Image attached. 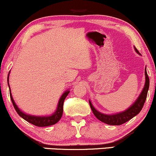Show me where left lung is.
<instances>
[{
  "label": "left lung",
  "instance_id": "obj_1",
  "mask_svg": "<svg viewBox=\"0 0 156 156\" xmlns=\"http://www.w3.org/2000/svg\"><path fill=\"white\" fill-rule=\"evenodd\" d=\"M136 51L139 54V51L136 49ZM144 74H145V84H144V89L142 90L141 94L140 95V97L136 99V102L128 110H126L124 112L115 114V115H105V114L101 113V112L97 111L89 101L90 107H91L94 115L96 116L97 119H98L99 121L103 122V123H107V124L119 126L126 123V122L132 119V118H134L135 115H137L139 112L141 111L142 108H143L146 98H147V91L150 86V79L149 77L147 76L146 69L144 70Z\"/></svg>",
  "mask_w": 156,
  "mask_h": 156
}]
</instances>
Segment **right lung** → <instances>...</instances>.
<instances>
[{"mask_svg": "<svg viewBox=\"0 0 156 156\" xmlns=\"http://www.w3.org/2000/svg\"><path fill=\"white\" fill-rule=\"evenodd\" d=\"M9 81V77L8 80ZM70 93V91H66L65 93L62 95L61 98L59 99V103H58L57 109L56 110V112H54L53 115L51 116H45V117H42V116H33V115H29L27 114L22 112L20 109L18 108V107L16 106V105L15 104L14 99L12 98V94H11V90H10V97L12 99V102L14 108L16 110V111L19 114V115L20 117H22V119L27 121L29 123H32V124L36 126L39 127H44V126H51L57 123L58 121H59L60 119L62 118L63 113V105L64 102H65V99L67 96V94Z\"/></svg>", "mask_w": 156, "mask_h": 156, "instance_id": "obj_1", "label": "right lung"}]
</instances>
